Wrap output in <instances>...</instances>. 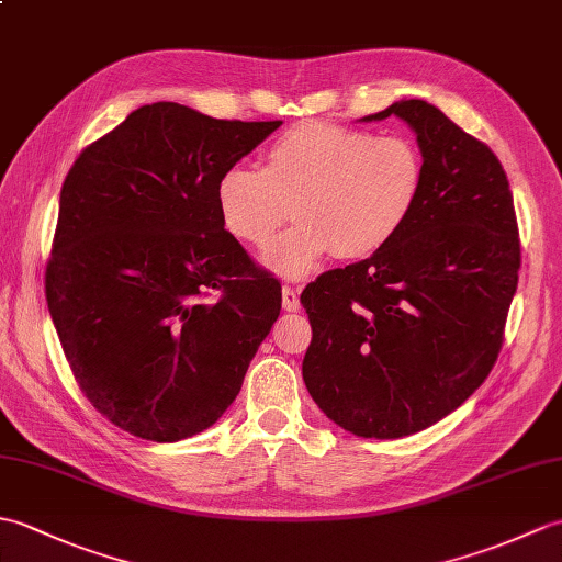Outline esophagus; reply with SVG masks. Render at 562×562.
I'll use <instances>...</instances> for the list:
<instances>
[{
  "label": "esophagus",
  "instance_id": "1",
  "mask_svg": "<svg viewBox=\"0 0 562 562\" xmlns=\"http://www.w3.org/2000/svg\"><path fill=\"white\" fill-rule=\"evenodd\" d=\"M282 306H284V312H300V306H302L300 290L290 288V284H284V288H282Z\"/></svg>",
  "mask_w": 562,
  "mask_h": 562
}]
</instances>
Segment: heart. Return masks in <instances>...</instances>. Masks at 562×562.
Wrapping results in <instances>:
<instances>
[{
    "label": "heart",
    "mask_w": 562,
    "mask_h": 562,
    "mask_svg": "<svg viewBox=\"0 0 562 562\" xmlns=\"http://www.w3.org/2000/svg\"><path fill=\"white\" fill-rule=\"evenodd\" d=\"M425 161L405 135H372L336 123H302L280 135L260 169H226L214 198L224 229L241 244L266 246L262 266L288 280L306 278L333 250L369 258L396 238L420 200Z\"/></svg>",
    "instance_id": "heart-1"
}]
</instances>
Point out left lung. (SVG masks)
Listing matches in <instances>:
<instances>
[{"label":"left lung","instance_id":"8db88e82","mask_svg":"<svg viewBox=\"0 0 562 562\" xmlns=\"http://www.w3.org/2000/svg\"><path fill=\"white\" fill-rule=\"evenodd\" d=\"M396 115L425 161L420 200L393 241L302 292L312 345L302 376L333 423L398 439L439 423L497 360L519 280V232L503 164L432 103L411 99L362 117Z\"/></svg>","mask_w":562,"mask_h":562}]
</instances>
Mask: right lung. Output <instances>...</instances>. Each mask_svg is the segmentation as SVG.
I'll list each match as a JSON object with an SVG mask.
<instances>
[{"label":"right lung","mask_w":562,"mask_h":562,"mask_svg":"<svg viewBox=\"0 0 562 562\" xmlns=\"http://www.w3.org/2000/svg\"><path fill=\"white\" fill-rule=\"evenodd\" d=\"M280 125L159 101L65 178L47 308L81 391L130 435L178 441L212 427L280 316V282L224 232L214 198Z\"/></svg>","instance_id":"1"}]
</instances>
